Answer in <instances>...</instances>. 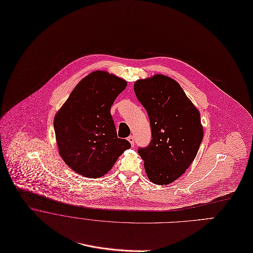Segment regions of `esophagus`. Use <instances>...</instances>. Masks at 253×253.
<instances>
[{"instance_id": "obj_1", "label": "esophagus", "mask_w": 253, "mask_h": 253, "mask_svg": "<svg viewBox=\"0 0 253 253\" xmlns=\"http://www.w3.org/2000/svg\"><path fill=\"white\" fill-rule=\"evenodd\" d=\"M127 140L130 142L131 146L133 147V146H134V143H135V141H134V137H133V136H129V137L127 138Z\"/></svg>"}]
</instances>
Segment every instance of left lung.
<instances>
[{
    "instance_id": "1",
    "label": "left lung",
    "mask_w": 253,
    "mask_h": 253,
    "mask_svg": "<svg viewBox=\"0 0 253 253\" xmlns=\"http://www.w3.org/2000/svg\"><path fill=\"white\" fill-rule=\"evenodd\" d=\"M134 91L148 112L152 129L150 144L138 152L152 183L170 184L189 168L200 149V112L182 87L164 75L136 81Z\"/></svg>"
}]
</instances>
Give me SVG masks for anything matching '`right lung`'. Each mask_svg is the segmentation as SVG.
I'll list each match as a JSON object with an SVG mask.
<instances>
[{"label": "right lung", "instance_id": "add662e5", "mask_svg": "<svg viewBox=\"0 0 253 253\" xmlns=\"http://www.w3.org/2000/svg\"><path fill=\"white\" fill-rule=\"evenodd\" d=\"M127 83L105 71L82 79L53 121L59 154L75 172L100 178L114 165L131 144L117 138L110 113L115 99Z\"/></svg>", "mask_w": 253, "mask_h": 253}]
</instances>
